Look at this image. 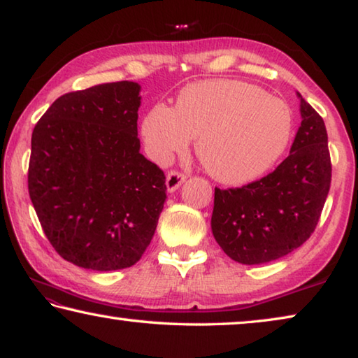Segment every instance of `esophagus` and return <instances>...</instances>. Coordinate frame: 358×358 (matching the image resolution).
<instances>
[{"mask_svg": "<svg viewBox=\"0 0 358 358\" xmlns=\"http://www.w3.org/2000/svg\"><path fill=\"white\" fill-rule=\"evenodd\" d=\"M186 177L181 172L177 171H171L167 173V178H166V186H167V191L169 192H173L177 191L178 187L185 183Z\"/></svg>", "mask_w": 358, "mask_h": 358, "instance_id": "obj_1", "label": "esophagus"}]
</instances>
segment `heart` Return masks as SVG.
Listing matches in <instances>:
<instances>
[{
    "mask_svg": "<svg viewBox=\"0 0 358 358\" xmlns=\"http://www.w3.org/2000/svg\"><path fill=\"white\" fill-rule=\"evenodd\" d=\"M290 132L286 102L240 80L189 85L175 108L155 104L142 123L151 159L166 164L197 137L202 166L224 185H245L264 175L287 148Z\"/></svg>",
    "mask_w": 358,
    "mask_h": 358,
    "instance_id": "heart-1",
    "label": "heart"
}]
</instances>
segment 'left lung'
<instances>
[{
    "mask_svg": "<svg viewBox=\"0 0 358 358\" xmlns=\"http://www.w3.org/2000/svg\"><path fill=\"white\" fill-rule=\"evenodd\" d=\"M296 96L301 124L286 159L250 185L215 189L213 237L238 264L287 256L310 238L322 213L331 181L329 137L320 115Z\"/></svg>",
    "mask_w": 358,
    "mask_h": 358,
    "instance_id": "1",
    "label": "left lung"
}]
</instances>
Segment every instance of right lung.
Segmentation results:
<instances>
[{
	"label": "right lung",
	"mask_w": 358,
	"mask_h": 358,
	"mask_svg": "<svg viewBox=\"0 0 358 358\" xmlns=\"http://www.w3.org/2000/svg\"><path fill=\"white\" fill-rule=\"evenodd\" d=\"M141 85L66 93L34 126L28 191L45 237L68 262L96 271L134 265L166 202L164 172L141 153Z\"/></svg>",
	"instance_id": "obj_1"
}]
</instances>
